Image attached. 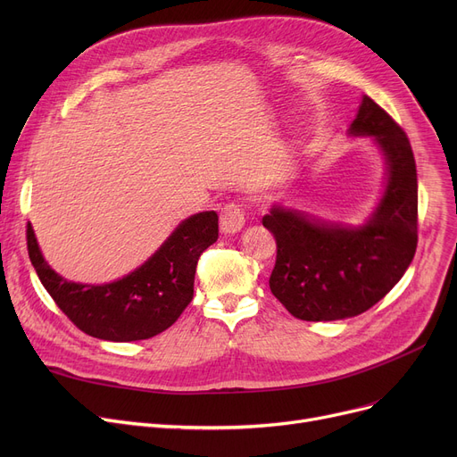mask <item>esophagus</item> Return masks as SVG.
Masks as SVG:
<instances>
[{"label": "esophagus", "mask_w": 457, "mask_h": 457, "mask_svg": "<svg viewBox=\"0 0 457 457\" xmlns=\"http://www.w3.org/2000/svg\"><path fill=\"white\" fill-rule=\"evenodd\" d=\"M245 226V211L237 204H226L220 211V231L224 235L238 233Z\"/></svg>", "instance_id": "1"}]
</instances>
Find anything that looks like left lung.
Instances as JSON below:
<instances>
[{"label":"left lung","instance_id":"1","mask_svg":"<svg viewBox=\"0 0 457 457\" xmlns=\"http://www.w3.org/2000/svg\"><path fill=\"white\" fill-rule=\"evenodd\" d=\"M350 137H372L386 159V185L359 226L272 205L262 216L276 238L272 295L296 319L343 320L365 313L411 265L417 250V166L403 129L369 96Z\"/></svg>","mask_w":457,"mask_h":457}]
</instances>
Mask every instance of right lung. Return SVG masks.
<instances>
[{
    "label": "right lung",
    "instance_id": "add662e5",
    "mask_svg": "<svg viewBox=\"0 0 457 457\" xmlns=\"http://www.w3.org/2000/svg\"><path fill=\"white\" fill-rule=\"evenodd\" d=\"M219 238V214L185 219L161 248L128 276L104 285L68 281L47 265L28 224L33 267L62 313L90 337L131 343L170 328L195 295L198 259Z\"/></svg>",
    "mask_w": 457,
    "mask_h": 457
}]
</instances>
